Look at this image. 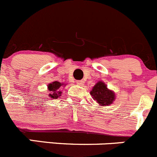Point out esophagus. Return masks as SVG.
<instances>
[{"label": "esophagus", "mask_w": 157, "mask_h": 157, "mask_svg": "<svg viewBox=\"0 0 157 157\" xmlns=\"http://www.w3.org/2000/svg\"><path fill=\"white\" fill-rule=\"evenodd\" d=\"M83 83H84V82H83V80H78V81H77V84L78 86H83Z\"/></svg>", "instance_id": "esophagus-1"}]
</instances>
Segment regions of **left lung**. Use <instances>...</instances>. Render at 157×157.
I'll use <instances>...</instances> for the list:
<instances>
[{
    "label": "left lung",
    "instance_id": "obj_1",
    "mask_svg": "<svg viewBox=\"0 0 157 157\" xmlns=\"http://www.w3.org/2000/svg\"><path fill=\"white\" fill-rule=\"evenodd\" d=\"M90 95L94 100L98 103L99 106H108L111 105L115 100V93L113 90L108 88L103 81L97 82L92 88Z\"/></svg>",
    "mask_w": 157,
    "mask_h": 157
}]
</instances>
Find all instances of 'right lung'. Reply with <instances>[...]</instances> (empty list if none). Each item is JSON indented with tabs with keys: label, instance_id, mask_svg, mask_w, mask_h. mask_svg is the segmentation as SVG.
Masks as SVG:
<instances>
[{
	"label": "right lung",
	"instance_id": "right-lung-1",
	"mask_svg": "<svg viewBox=\"0 0 157 157\" xmlns=\"http://www.w3.org/2000/svg\"><path fill=\"white\" fill-rule=\"evenodd\" d=\"M66 85H67L66 83L56 81V80L49 83L48 84V90L50 92V94H49V97L53 99L58 98L59 97H60L62 94V91L60 90V89H62L63 87H65Z\"/></svg>",
	"mask_w": 157,
	"mask_h": 157
}]
</instances>
